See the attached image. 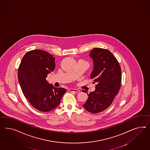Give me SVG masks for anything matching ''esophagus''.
<instances>
[{"mask_svg":"<svg viewBox=\"0 0 150 150\" xmlns=\"http://www.w3.org/2000/svg\"><path fill=\"white\" fill-rule=\"evenodd\" d=\"M69 91H70V92H74V93H79L80 91L79 90H77V89H75V88H70L69 89Z\"/></svg>","mask_w":150,"mask_h":150,"instance_id":"1","label":"esophagus"}]
</instances>
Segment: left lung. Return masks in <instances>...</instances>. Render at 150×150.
Listing matches in <instances>:
<instances>
[{
	"label": "left lung",
	"instance_id": "obj_1",
	"mask_svg": "<svg viewBox=\"0 0 150 150\" xmlns=\"http://www.w3.org/2000/svg\"><path fill=\"white\" fill-rule=\"evenodd\" d=\"M89 56L93 59V69L90 75L96 82L83 107L92 113H98L108 108L121 86L122 71L118 60L109 50L94 48Z\"/></svg>",
	"mask_w": 150,
	"mask_h": 150
}]
</instances>
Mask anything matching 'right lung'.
<instances>
[{
    "label": "right lung",
    "mask_w": 150,
    "mask_h": 150,
    "mask_svg": "<svg viewBox=\"0 0 150 150\" xmlns=\"http://www.w3.org/2000/svg\"><path fill=\"white\" fill-rule=\"evenodd\" d=\"M55 58L43 50H31L23 56L18 70V80L23 93L33 107L41 112H50L59 105L66 92L46 80L54 70Z\"/></svg>",
    "instance_id": "obj_1"
}]
</instances>
